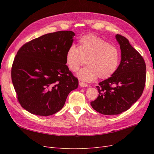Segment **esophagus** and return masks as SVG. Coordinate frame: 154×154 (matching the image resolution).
<instances>
[{"label":"esophagus","instance_id":"esophagus-1","mask_svg":"<svg viewBox=\"0 0 154 154\" xmlns=\"http://www.w3.org/2000/svg\"><path fill=\"white\" fill-rule=\"evenodd\" d=\"M79 85H80V86L81 87H87V84L86 83H84V82H79Z\"/></svg>","mask_w":154,"mask_h":154}]
</instances>
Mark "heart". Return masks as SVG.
<instances>
[{
    "instance_id": "1",
    "label": "heart",
    "mask_w": 154,
    "mask_h": 154,
    "mask_svg": "<svg viewBox=\"0 0 154 154\" xmlns=\"http://www.w3.org/2000/svg\"><path fill=\"white\" fill-rule=\"evenodd\" d=\"M121 59L120 51L114 45L94 35L82 36L79 45L70 46L66 53V63L72 72H76L83 64L87 66L77 73L81 80L92 82L110 78L117 71Z\"/></svg>"
}]
</instances>
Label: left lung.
<instances>
[{
	"instance_id": "1",
	"label": "left lung",
	"mask_w": 154,
	"mask_h": 154,
	"mask_svg": "<svg viewBox=\"0 0 154 154\" xmlns=\"http://www.w3.org/2000/svg\"><path fill=\"white\" fill-rule=\"evenodd\" d=\"M116 38L120 45L122 60L110 78L96 86L98 96L91 105L104 115H117L129 109L143 94L146 82V64L142 56L120 35Z\"/></svg>"
}]
</instances>
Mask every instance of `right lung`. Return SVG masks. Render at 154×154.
I'll return each mask as SVG.
<instances>
[{"label":"right lung","instance_id":"1","mask_svg":"<svg viewBox=\"0 0 154 154\" xmlns=\"http://www.w3.org/2000/svg\"><path fill=\"white\" fill-rule=\"evenodd\" d=\"M75 35L71 31L46 34L23 45L11 67V80L21 106L29 112L48 116L64 106L78 80L66 66V53Z\"/></svg>","mask_w":154,"mask_h":154}]
</instances>
